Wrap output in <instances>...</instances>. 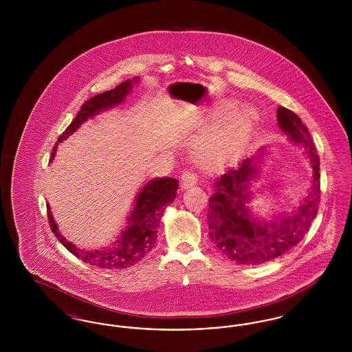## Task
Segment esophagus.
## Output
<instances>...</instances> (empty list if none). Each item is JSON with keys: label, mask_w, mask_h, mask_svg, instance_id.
Wrapping results in <instances>:
<instances>
[{"label": "esophagus", "mask_w": 352, "mask_h": 352, "mask_svg": "<svg viewBox=\"0 0 352 352\" xmlns=\"http://www.w3.org/2000/svg\"><path fill=\"white\" fill-rule=\"evenodd\" d=\"M181 188L186 190V188H190L192 186L198 184V178H197V174L191 170H184L182 177H181Z\"/></svg>", "instance_id": "esophagus-1"}]
</instances>
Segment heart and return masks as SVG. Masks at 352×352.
<instances>
[{
	"label": "heart",
	"instance_id": "b5f03b06",
	"mask_svg": "<svg viewBox=\"0 0 352 352\" xmlns=\"http://www.w3.org/2000/svg\"><path fill=\"white\" fill-rule=\"evenodd\" d=\"M234 104L227 102L221 107L223 112L231 111ZM256 122V112L252 108H241L234 111L224 124L220 126L218 132L212 137V140L206 145V151H218L227 153L234 151V148L240 146L247 141L251 135L253 126Z\"/></svg>",
	"mask_w": 352,
	"mask_h": 352
}]
</instances>
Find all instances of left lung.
Segmentation results:
<instances>
[{"instance_id":"obj_1","label":"left lung","mask_w":352,"mask_h":352,"mask_svg":"<svg viewBox=\"0 0 352 352\" xmlns=\"http://www.w3.org/2000/svg\"><path fill=\"white\" fill-rule=\"evenodd\" d=\"M277 121L289 140L303 149L313 171L310 187L290 212L281 211L264 218L254 214L250 206L254 198L252 182L260 175L258 162L268 153L264 146L243 160L239 168H228L220 175L214 184L215 192L208 201V234L219 251L241 265H260L294 248L318 212L320 175L316 145L306 125L294 112L278 107ZM272 192L273 190L269 191Z\"/></svg>"}]
</instances>
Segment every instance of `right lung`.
<instances>
[{"label":"right lung","mask_w":352,"mask_h":352,"mask_svg":"<svg viewBox=\"0 0 352 352\" xmlns=\"http://www.w3.org/2000/svg\"><path fill=\"white\" fill-rule=\"evenodd\" d=\"M140 83V78L134 76L128 79L116 88L99 94L89 100L85 101L76 118L69 124L67 129L59 135L56 145L51 153V161L54 160L58 145L66 141L69 135L75 133L85 121L94 118L101 112L109 111L113 107H118L126 99L132 92L134 84ZM178 190V181L175 178H154L151 179L138 191L134 198L133 208L126 217L124 228L115 237V240L107 247L98 250H85L68 241L63 234L59 232L58 224L51 212L50 204H47V217L51 230L56 239L78 258L84 263L94 265L96 268L118 269L129 268L138 261H141L153 250L162 212L170 203L175 199Z\"/></svg>","instance_id":"add662e5"}]
</instances>
